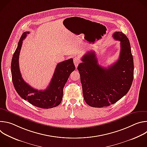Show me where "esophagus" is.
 I'll use <instances>...</instances> for the list:
<instances>
[{
  "label": "esophagus",
  "instance_id": "esophagus-1",
  "mask_svg": "<svg viewBox=\"0 0 147 147\" xmlns=\"http://www.w3.org/2000/svg\"><path fill=\"white\" fill-rule=\"evenodd\" d=\"M73 61H74V64L76 67H77L80 62V60L79 57L78 56H75L73 58Z\"/></svg>",
  "mask_w": 147,
  "mask_h": 147
}]
</instances>
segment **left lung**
Instances as JSON below:
<instances>
[{"instance_id":"1","label":"left lung","mask_w":147,"mask_h":147,"mask_svg":"<svg viewBox=\"0 0 147 147\" xmlns=\"http://www.w3.org/2000/svg\"><path fill=\"white\" fill-rule=\"evenodd\" d=\"M120 42V52L117 61L108 67L100 66L94 51L81 59L77 67L80 74L84 99L94 108L108 107L126 94L132 84L134 63L128 38L122 32L113 34Z\"/></svg>"}]
</instances>
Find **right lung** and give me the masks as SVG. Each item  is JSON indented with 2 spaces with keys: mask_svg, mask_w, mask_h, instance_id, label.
I'll use <instances>...</instances> for the list:
<instances>
[{
  "mask_svg": "<svg viewBox=\"0 0 147 147\" xmlns=\"http://www.w3.org/2000/svg\"><path fill=\"white\" fill-rule=\"evenodd\" d=\"M29 33L28 31L23 32L12 57L11 71L13 86L18 94L34 106L44 109L56 107L61 103L65 84L70 74L76 69L73 59H69L57 64L51 82L46 90L39 91L33 88L22 78L18 63L23 40Z\"/></svg>",
  "mask_w": 147,
  "mask_h": 147,
  "instance_id": "1",
  "label": "right lung"
}]
</instances>
